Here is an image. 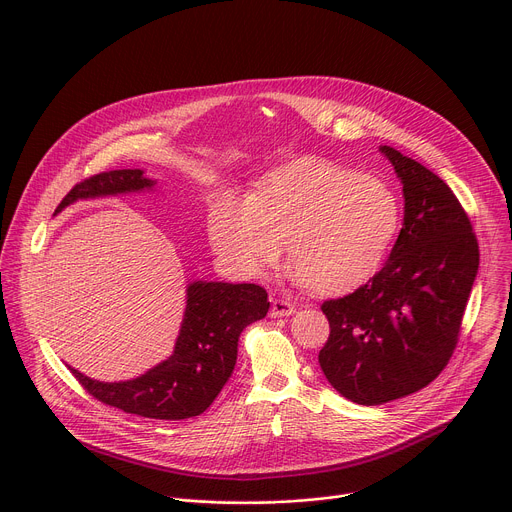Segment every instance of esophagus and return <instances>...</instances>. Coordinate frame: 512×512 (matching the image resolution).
Here are the masks:
<instances>
[{"label":"esophagus","instance_id":"esophagus-1","mask_svg":"<svg viewBox=\"0 0 512 512\" xmlns=\"http://www.w3.org/2000/svg\"><path fill=\"white\" fill-rule=\"evenodd\" d=\"M296 312V306L287 302V300H281V298H271V310H269V316L271 318H283V316H291Z\"/></svg>","mask_w":512,"mask_h":512}]
</instances>
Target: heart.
<instances>
[{
	"label": "heart",
	"mask_w": 512,
	"mask_h": 512,
	"mask_svg": "<svg viewBox=\"0 0 512 512\" xmlns=\"http://www.w3.org/2000/svg\"><path fill=\"white\" fill-rule=\"evenodd\" d=\"M399 223V198L381 178L300 160L271 172L249 196L216 194L208 239L227 267L249 279L263 277L287 241L289 279L338 296L381 269Z\"/></svg>",
	"instance_id": "obj_1"
}]
</instances>
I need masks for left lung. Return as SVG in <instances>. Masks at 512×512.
Masks as SVG:
<instances>
[{"instance_id": "1", "label": "left lung", "mask_w": 512, "mask_h": 512, "mask_svg": "<svg viewBox=\"0 0 512 512\" xmlns=\"http://www.w3.org/2000/svg\"><path fill=\"white\" fill-rule=\"evenodd\" d=\"M381 154L403 184V229L379 273L322 304L330 336L318 362L328 383L358 405L411 395L446 369L480 263L452 188L389 145Z\"/></svg>"}]
</instances>
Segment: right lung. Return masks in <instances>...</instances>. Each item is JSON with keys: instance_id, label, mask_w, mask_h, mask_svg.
<instances>
[{"instance_id": "right-lung-1", "label": "right lung", "mask_w": 512, "mask_h": 512, "mask_svg": "<svg viewBox=\"0 0 512 512\" xmlns=\"http://www.w3.org/2000/svg\"><path fill=\"white\" fill-rule=\"evenodd\" d=\"M154 184L141 170L101 172L72 188L56 212L83 198L150 190ZM267 310V291L261 285L192 281L174 352L158 367L121 383H101L68 369L89 395L125 413L170 421L196 417L233 375L241 332L265 318Z\"/></svg>"}]
</instances>
